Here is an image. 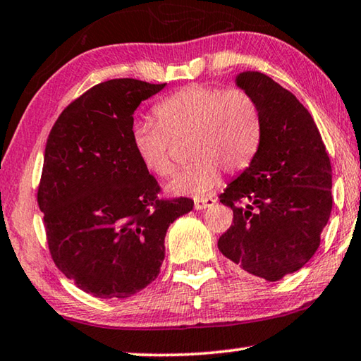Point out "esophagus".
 I'll use <instances>...</instances> for the list:
<instances>
[{"label": "esophagus", "instance_id": "esophagus-1", "mask_svg": "<svg viewBox=\"0 0 361 361\" xmlns=\"http://www.w3.org/2000/svg\"><path fill=\"white\" fill-rule=\"evenodd\" d=\"M216 203V198L212 197H204V198H197L195 200V209L197 211H203L206 208H211L212 204Z\"/></svg>", "mask_w": 361, "mask_h": 361}]
</instances>
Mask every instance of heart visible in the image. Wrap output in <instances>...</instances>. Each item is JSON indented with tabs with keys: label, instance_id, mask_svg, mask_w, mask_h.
<instances>
[{
	"label": "heart",
	"instance_id": "1",
	"mask_svg": "<svg viewBox=\"0 0 361 361\" xmlns=\"http://www.w3.org/2000/svg\"><path fill=\"white\" fill-rule=\"evenodd\" d=\"M155 123L135 121L133 149L145 171L164 177L173 171V144L188 139L192 164L168 180L176 197L200 198L219 185L222 171H241L256 157L262 118L256 100L240 87L188 85L153 107Z\"/></svg>",
	"mask_w": 361,
	"mask_h": 361
}]
</instances>
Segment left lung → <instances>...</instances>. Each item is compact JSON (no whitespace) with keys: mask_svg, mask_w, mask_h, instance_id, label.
<instances>
[{"mask_svg":"<svg viewBox=\"0 0 361 361\" xmlns=\"http://www.w3.org/2000/svg\"><path fill=\"white\" fill-rule=\"evenodd\" d=\"M236 85L261 110L262 137L250 166L219 195L233 224L217 246L247 274L276 281L302 269L320 246L333 208L331 161L293 92L259 72L240 73Z\"/></svg>","mask_w":361,"mask_h":361,"instance_id":"left-lung-1","label":"left lung"}]
</instances>
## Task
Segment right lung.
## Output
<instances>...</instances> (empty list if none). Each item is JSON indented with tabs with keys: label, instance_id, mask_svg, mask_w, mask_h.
Returning <instances> with one entry per match:
<instances>
[{
	"label": "right lung",
	"instance_id": "1",
	"mask_svg": "<svg viewBox=\"0 0 361 361\" xmlns=\"http://www.w3.org/2000/svg\"><path fill=\"white\" fill-rule=\"evenodd\" d=\"M166 86L134 78L92 86L59 115L38 185L56 267L87 294L125 299L157 279L164 236L193 200H161L133 149L134 111Z\"/></svg>",
	"mask_w": 361,
	"mask_h": 361
}]
</instances>
